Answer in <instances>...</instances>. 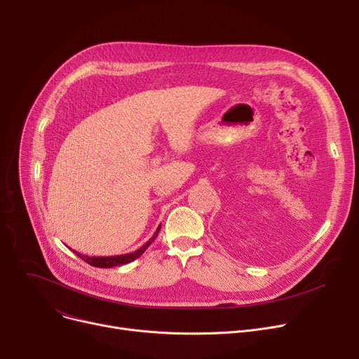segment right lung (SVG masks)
Returning <instances> with one entry per match:
<instances>
[{
    "mask_svg": "<svg viewBox=\"0 0 359 359\" xmlns=\"http://www.w3.org/2000/svg\"><path fill=\"white\" fill-rule=\"evenodd\" d=\"M160 229H161V225H158V229H157V231L154 233V236L151 237V238L144 244V246H141L138 250L132 252V253L118 255V256H86V255H81V253L75 252V250H72V252H74L75 255H77V256H80L84 262L90 263L91 266H96V268H113V266H121V265H125V263H129V262H132V260L138 259V257H140V256H141V255L148 249L149 244L156 240V237L158 236Z\"/></svg>",
    "mask_w": 359,
    "mask_h": 359,
    "instance_id": "obj_1",
    "label": "right lung"
}]
</instances>
